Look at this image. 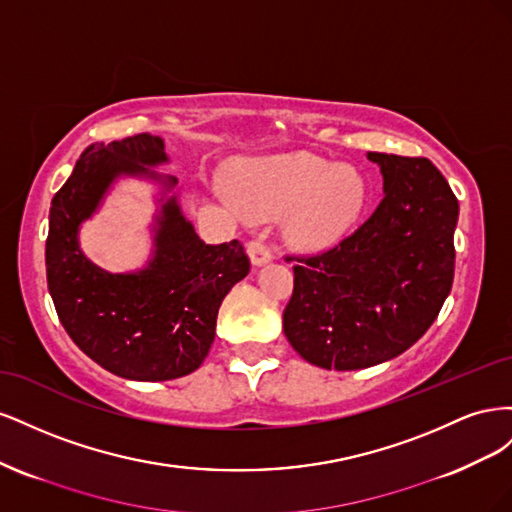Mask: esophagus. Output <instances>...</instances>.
<instances>
[{"label":"esophagus","instance_id":"34e87169","mask_svg":"<svg viewBox=\"0 0 512 512\" xmlns=\"http://www.w3.org/2000/svg\"><path fill=\"white\" fill-rule=\"evenodd\" d=\"M247 254H250V260L254 267H262L273 260V252H271V247L265 243V237H258V239L250 241V245H247Z\"/></svg>","mask_w":512,"mask_h":512}]
</instances>
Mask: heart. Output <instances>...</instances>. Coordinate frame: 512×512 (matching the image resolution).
<instances>
[{"label": "heart", "instance_id": "heart-1", "mask_svg": "<svg viewBox=\"0 0 512 512\" xmlns=\"http://www.w3.org/2000/svg\"><path fill=\"white\" fill-rule=\"evenodd\" d=\"M226 192L250 218L288 211L286 237L301 250H324L344 239L369 200V185L354 166L303 151L237 162Z\"/></svg>", "mask_w": 512, "mask_h": 512}]
</instances>
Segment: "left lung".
<instances>
[{
  "label": "left lung",
  "instance_id": "1",
  "mask_svg": "<svg viewBox=\"0 0 512 512\" xmlns=\"http://www.w3.org/2000/svg\"><path fill=\"white\" fill-rule=\"evenodd\" d=\"M384 198L371 218L316 256H286L294 290L284 333L307 363L352 371L395 359L438 318L455 275L459 203L427 158L369 151Z\"/></svg>",
  "mask_w": 512,
  "mask_h": 512
}]
</instances>
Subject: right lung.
Here are the masks:
<instances>
[{"mask_svg":"<svg viewBox=\"0 0 512 512\" xmlns=\"http://www.w3.org/2000/svg\"><path fill=\"white\" fill-rule=\"evenodd\" d=\"M166 162L164 141L151 134L89 145L51 200L46 237V282L66 333L106 371L141 382L175 380L203 365L224 297L250 273L237 239L207 245L177 196H166L177 179L151 170ZM121 174L158 180L163 207L148 267L108 274L80 252L78 228Z\"/></svg>","mask_w":512,"mask_h":512,"instance_id":"add662e5","label":"right lung"}]
</instances>
